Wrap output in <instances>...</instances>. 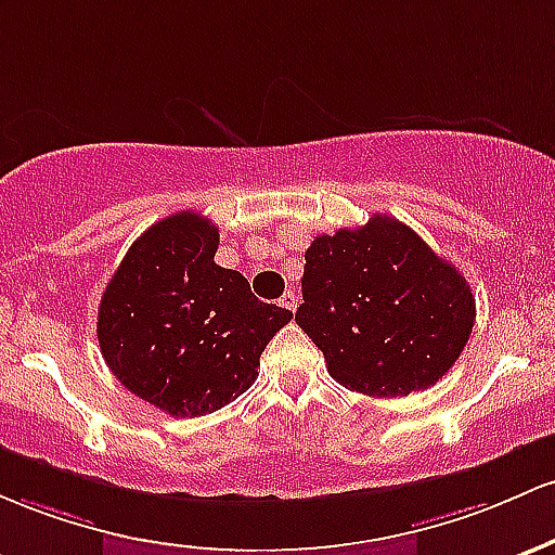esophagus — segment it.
Here are the masks:
<instances>
[{
	"label": "esophagus",
	"instance_id": "esophagus-1",
	"mask_svg": "<svg viewBox=\"0 0 555 555\" xmlns=\"http://www.w3.org/2000/svg\"><path fill=\"white\" fill-rule=\"evenodd\" d=\"M280 307L296 311V307H298V296L294 294V291H288V294H283V298H280Z\"/></svg>",
	"mask_w": 555,
	"mask_h": 555
}]
</instances>
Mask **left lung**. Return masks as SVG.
Here are the masks:
<instances>
[{
    "label": "left lung",
    "instance_id": "8db88e82",
    "mask_svg": "<svg viewBox=\"0 0 555 555\" xmlns=\"http://www.w3.org/2000/svg\"><path fill=\"white\" fill-rule=\"evenodd\" d=\"M296 322L340 385L398 398L438 383L475 327V296L412 228L375 215L317 235L304 254Z\"/></svg>",
    "mask_w": 555,
    "mask_h": 555
}]
</instances>
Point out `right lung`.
I'll list each match as a JSON object with an SVG mask.
<instances>
[{
	"label": "right lung",
	"instance_id": "right-lung-1",
	"mask_svg": "<svg viewBox=\"0 0 555 555\" xmlns=\"http://www.w3.org/2000/svg\"><path fill=\"white\" fill-rule=\"evenodd\" d=\"M220 233L178 211L133 241L99 304V348L112 375L170 416H204L257 379L259 357L294 311L259 301L215 264Z\"/></svg>",
	"mask_w": 555,
	"mask_h": 555
}]
</instances>
